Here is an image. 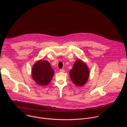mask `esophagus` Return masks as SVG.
I'll list each match as a JSON object with an SVG mask.
<instances>
[{
    "label": "esophagus",
    "instance_id": "esophagus-1",
    "mask_svg": "<svg viewBox=\"0 0 127 127\" xmlns=\"http://www.w3.org/2000/svg\"><path fill=\"white\" fill-rule=\"evenodd\" d=\"M60 72H62V73H63V72H65V70L64 69H60Z\"/></svg>",
    "mask_w": 127,
    "mask_h": 127
}]
</instances>
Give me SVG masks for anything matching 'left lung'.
Returning <instances> with one entry per match:
<instances>
[{
	"mask_svg": "<svg viewBox=\"0 0 127 127\" xmlns=\"http://www.w3.org/2000/svg\"><path fill=\"white\" fill-rule=\"evenodd\" d=\"M70 78L76 85L83 86L87 81L89 76V70L85 63L82 60H77L69 72Z\"/></svg>",
	"mask_w": 127,
	"mask_h": 127,
	"instance_id": "left-lung-1",
	"label": "left lung"
}]
</instances>
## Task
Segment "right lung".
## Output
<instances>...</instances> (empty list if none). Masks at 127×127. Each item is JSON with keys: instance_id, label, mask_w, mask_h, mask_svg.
<instances>
[{"instance_id": "obj_1", "label": "right lung", "mask_w": 127, "mask_h": 127, "mask_svg": "<svg viewBox=\"0 0 127 127\" xmlns=\"http://www.w3.org/2000/svg\"><path fill=\"white\" fill-rule=\"evenodd\" d=\"M54 74V71L48 61L40 60L32 66V78L40 86H47L51 81Z\"/></svg>"}]
</instances>
